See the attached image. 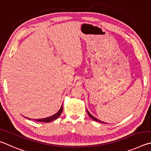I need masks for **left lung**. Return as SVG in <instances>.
<instances>
[{
    "mask_svg": "<svg viewBox=\"0 0 151 151\" xmlns=\"http://www.w3.org/2000/svg\"><path fill=\"white\" fill-rule=\"evenodd\" d=\"M87 112H88V115H89V117H91L93 120L96 121H98V122H100V123H104V121H100V120H99V119H97V118H96V117H94L93 115H92L91 114H90V113H89V112L88 111V109H87Z\"/></svg>",
    "mask_w": 151,
    "mask_h": 151,
    "instance_id": "8db88e82",
    "label": "left lung"
}]
</instances>
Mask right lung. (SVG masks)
Wrapping results in <instances>:
<instances>
[{
	"mask_svg": "<svg viewBox=\"0 0 151 151\" xmlns=\"http://www.w3.org/2000/svg\"><path fill=\"white\" fill-rule=\"evenodd\" d=\"M62 111H63V106L62 105V106H61V108L60 109V110L58 111L55 113V114L50 116V117H49L43 118V119H34V120L38 121V122H45V123L51 122V121H52L57 119L60 117V115L62 114ZM27 119H30V118H27Z\"/></svg>",
	"mask_w": 151,
	"mask_h": 151,
	"instance_id": "1",
	"label": "right lung"
}]
</instances>
